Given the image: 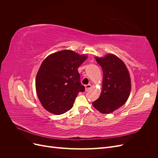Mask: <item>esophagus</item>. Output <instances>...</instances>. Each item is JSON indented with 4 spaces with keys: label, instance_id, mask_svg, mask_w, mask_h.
<instances>
[{
    "label": "esophagus",
    "instance_id": "34e87169",
    "mask_svg": "<svg viewBox=\"0 0 158 158\" xmlns=\"http://www.w3.org/2000/svg\"><path fill=\"white\" fill-rule=\"evenodd\" d=\"M85 91H86V92H88V91L92 88V85H91V84H87V85H85Z\"/></svg>",
    "mask_w": 158,
    "mask_h": 158
}]
</instances>
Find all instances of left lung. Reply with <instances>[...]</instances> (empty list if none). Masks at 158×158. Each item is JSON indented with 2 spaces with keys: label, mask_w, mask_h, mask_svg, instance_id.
<instances>
[{
  "label": "left lung",
  "mask_w": 158,
  "mask_h": 158,
  "mask_svg": "<svg viewBox=\"0 0 158 158\" xmlns=\"http://www.w3.org/2000/svg\"><path fill=\"white\" fill-rule=\"evenodd\" d=\"M95 60L102 66L103 78L101 95L92 105L102 113L109 114L128 99L131 89L130 75L125 63L115 55L108 54L95 57Z\"/></svg>",
  "instance_id": "obj_1"
}]
</instances>
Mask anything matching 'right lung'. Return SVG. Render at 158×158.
Returning a JSON list of instances; mask_svg holds the SVG:
<instances>
[{
  "label": "right lung",
  "mask_w": 158,
  "mask_h": 158,
  "mask_svg": "<svg viewBox=\"0 0 158 158\" xmlns=\"http://www.w3.org/2000/svg\"><path fill=\"white\" fill-rule=\"evenodd\" d=\"M86 59V55L63 50L43 61L36 76L35 87L38 98L47 111L61 114L73 107L78 93L85 90L78 69Z\"/></svg>",
  "instance_id": "1"
}]
</instances>
